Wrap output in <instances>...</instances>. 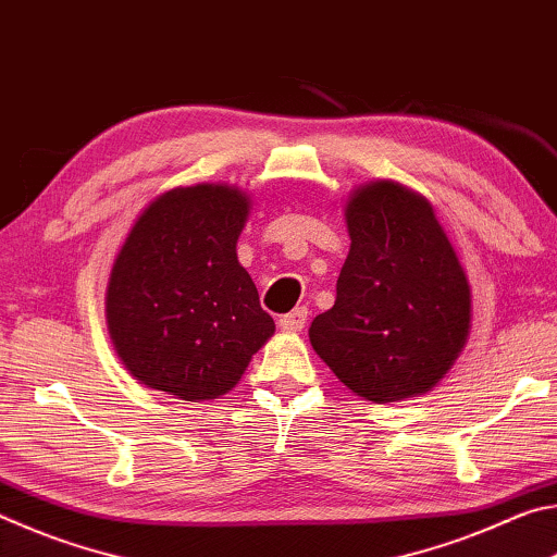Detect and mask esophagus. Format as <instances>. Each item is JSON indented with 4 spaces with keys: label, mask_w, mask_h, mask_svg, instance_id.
Returning a JSON list of instances; mask_svg holds the SVG:
<instances>
[{
    "label": "esophagus",
    "mask_w": 557,
    "mask_h": 557,
    "mask_svg": "<svg viewBox=\"0 0 557 557\" xmlns=\"http://www.w3.org/2000/svg\"><path fill=\"white\" fill-rule=\"evenodd\" d=\"M305 324H307V309L305 307H297V309H292L289 314L280 317V329H282V332H287V334L301 332V326H305Z\"/></svg>",
    "instance_id": "esophagus-1"
}]
</instances>
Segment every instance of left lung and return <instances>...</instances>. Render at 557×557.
I'll return each instance as SVG.
<instances>
[{
    "label": "left lung",
    "mask_w": 557,
    "mask_h": 557,
    "mask_svg": "<svg viewBox=\"0 0 557 557\" xmlns=\"http://www.w3.org/2000/svg\"><path fill=\"white\" fill-rule=\"evenodd\" d=\"M344 219L351 248L309 342L358 398L385 405L428 393L471 332V287L435 206L375 178L348 194Z\"/></svg>",
    "instance_id": "8db88e82"
}]
</instances>
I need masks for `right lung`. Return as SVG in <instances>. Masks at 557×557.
Returning a JSON list of instances; mask_svg holds the SVG:
<instances>
[{"instance_id":"obj_1","label":"right lung","mask_w":557,"mask_h":557,"mask_svg":"<svg viewBox=\"0 0 557 557\" xmlns=\"http://www.w3.org/2000/svg\"><path fill=\"white\" fill-rule=\"evenodd\" d=\"M250 206L231 184L176 186L132 223L110 268L106 322L122 366L147 388L219 398L275 334L235 252Z\"/></svg>"}]
</instances>
